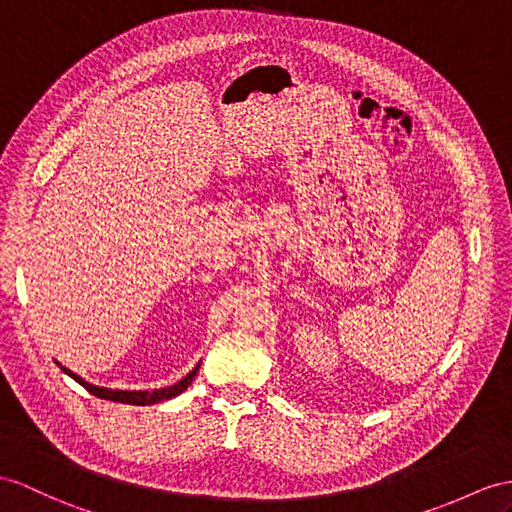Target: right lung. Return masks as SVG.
I'll return each instance as SVG.
<instances>
[{
    "label": "right lung",
    "mask_w": 512,
    "mask_h": 512,
    "mask_svg": "<svg viewBox=\"0 0 512 512\" xmlns=\"http://www.w3.org/2000/svg\"><path fill=\"white\" fill-rule=\"evenodd\" d=\"M56 365L67 373L69 378L76 380L78 384H82L86 391L93 393L95 397H99V400H110V402H121V404H132V406H152V404H160L165 400H173V397H178L182 391H186V386H189L193 382V378L197 376L199 371V365H202V360L193 367V371L186 373V376L182 380H178L176 384L171 386H165V389H154V391H123V389H106V386H97V384H91L86 382L82 376H78V373H73L71 369H67L65 365H60L56 360Z\"/></svg>",
    "instance_id": "1"
}]
</instances>
